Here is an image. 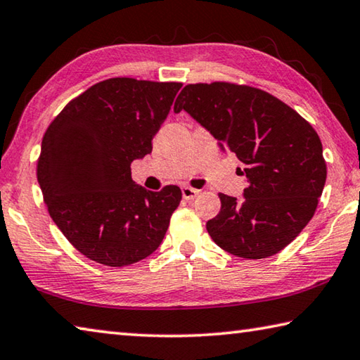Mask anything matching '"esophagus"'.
I'll list each match as a JSON object with an SVG mask.
<instances>
[{
	"mask_svg": "<svg viewBox=\"0 0 360 360\" xmlns=\"http://www.w3.org/2000/svg\"><path fill=\"white\" fill-rule=\"evenodd\" d=\"M199 193H200L199 190H194V188H191V186H184V188H181V194H184V199H186V200L194 199Z\"/></svg>",
	"mask_w": 360,
	"mask_h": 360,
	"instance_id": "esophagus-1",
	"label": "esophagus"
}]
</instances>
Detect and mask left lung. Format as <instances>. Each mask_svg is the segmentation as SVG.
<instances>
[{"instance_id": "left-lung-1", "label": "left lung", "mask_w": 360, "mask_h": 360, "mask_svg": "<svg viewBox=\"0 0 360 360\" xmlns=\"http://www.w3.org/2000/svg\"><path fill=\"white\" fill-rule=\"evenodd\" d=\"M174 110L209 129L247 175L243 199L218 194L221 210L207 221L213 242L243 259L280 253L313 218L323 194L327 166L318 132L274 94L232 82L186 85Z\"/></svg>"}]
</instances>
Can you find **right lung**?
I'll return each mask as SVG.
<instances>
[{
    "label": "right lung",
    "mask_w": 360,
    "mask_h": 360,
    "mask_svg": "<svg viewBox=\"0 0 360 360\" xmlns=\"http://www.w3.org/2000/svg\"><path fill=\"white\" fill-rule=\"evenodd\" d=\"M180 82L113 77L65 105L42 137L37 181L50 217L94 262L124 267L160 247L179 186H136L131 162L151 153Z\"/></svg>",
    "instance_id": "1"
}]
</instances>
